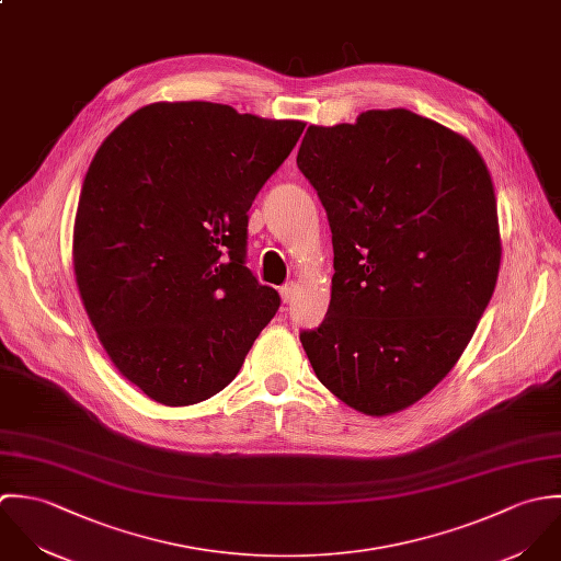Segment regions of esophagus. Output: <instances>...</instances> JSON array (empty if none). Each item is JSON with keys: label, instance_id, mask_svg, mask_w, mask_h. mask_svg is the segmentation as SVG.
Listing matches in <instances>:
<instances>
[{"label": "esophagus", "instance_id": "1", "mask_svg": "<svg viewBox=\"0 0 561 561\" xmlns=\"http://www.w3.org/2000/svg\"><path fill=\"white\" fill-rule=\"evenodd\" d=\"M295 293H297V284H284L282 288H279V295H282V301L284 304H290L293 299H295Z\"/></svg>", "mask_w": 561, "mask_h": 561}]
</instances>
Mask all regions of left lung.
Wrapping results in <instances>:
<instances>
[{
  "mask_svg": "<svg viewBox=\"0 0 561 561\" xmlns=\"http://www.w3.org/2000/svg\"><path fill=\"white\" fill-rule=\"evenodd\" d=\"M297 167L328 213L336 271L301 344L342 403L401 412L447 377L494 293L490 171L470 140L405 108L310 125Z\"/></svg>",
  "mask_w": 561,
  "mask_h": 561,
  "instance_id": "obj_1",
  "label": "left lung"
}]
</instances>
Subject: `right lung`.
<instances>
[{"instance_id":"right-lung-1","label":"right lung","mask_w":561,"mask_h":561,"mask_svg":"<svg viewBox=\"0 0 561 561\" xmlns=\"http://www.w3.org/2000/svg\"><path fill=\"white\" fill-rule=\"evenodd\" d=\"M306 123L210 102H158L98 149L80 193L73 268L116 370L182 408L221 392L279 295L244 266L249 208Z\"/></svg>"}]
</instances>
